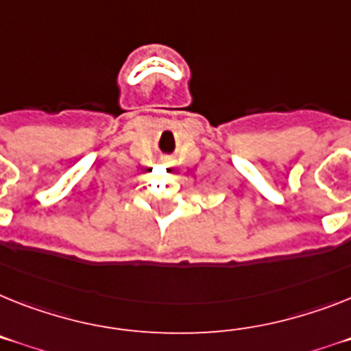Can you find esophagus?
<instances>
[{
  "label": "esophagus",
  "instance_id": "esophagus-1",
  "mask_svg": "<svg viewBox=\"0 0 351 351\" xmlns=\"http://www.w3.org/2000/svg\"><path fill=\"white\" fill-rule=\"evenodd\" d=\"M164 167H167V169H169V167H173V162H164Z\"/></svg>",
  "mask_w": 351,
  "mask_h": 351
}]
</instances>
